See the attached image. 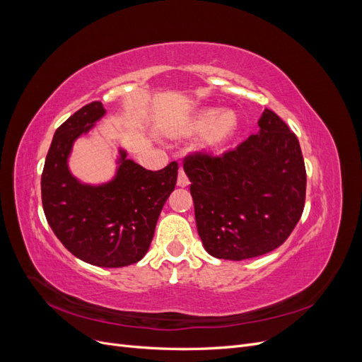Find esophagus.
I'll list each match as a JSON object with an SVG mask.
<instances>
[{"mask_svg":"<svg viewBox=\"0 0 362 362\" xmlns=\"http://www.w3.org/2000/svg\"><path fill=\"white\" fill-rule=\"evenodd\" d=\"M177 184L180 185V187H187V185H189V178H187V175H185V172H184V169H182V168L180 169Z\"/></svg>","mask_w":362,"mask_h":362,"instance_id":"34e87169","label":"esophagus"}]
</instances>
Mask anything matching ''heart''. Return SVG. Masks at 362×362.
<instances>
[{
  "label": "heart",
  "instance_id": "obj_1",
  "mask_svg": "<svg viewBox=\"0 0 362 362\" xmlns=\"http://www.w3.org/2000/svg\"><path fill=\"white\" fill-rule=\"evenodd\" d=\"M238 127L234 112L217 108H204L196 112L173 131L175 137H192L204 133L202 145L205 149H218L233 139Z\"/></svg>",
  "mask_w": 362,
  "mask_h": 362
}]
</instances>
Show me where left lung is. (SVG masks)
<instances>
[{
  "instance_id": "obj_1",
  "label": "left lung",
  "mask_w": 362,
  "mask_h": 362,
  "mask_svg": "<svg viewBox=\"0 0 362 362\" xmlns=\"http://www.w3.org/2000/svg\"><path fill=\"white\" fill-rule=\"evenodd\" d=\"M259 131L222 157H185L198 234L208 254L242 261L279 247L303 211L306 172L298 137L269 108Z\"/></svg>"
}]
</instances>
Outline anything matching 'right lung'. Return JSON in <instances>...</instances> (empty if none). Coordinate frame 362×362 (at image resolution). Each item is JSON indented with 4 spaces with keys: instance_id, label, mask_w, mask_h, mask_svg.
I'll return each instance as SVG.
<instances>
[{
    "instance_id": "obj_1",
    "label": "right lung",
    "mask_w": 362,
    "mask_h": 362,
    "mask_svg": "<svg viewBox=\"0 0 362 362\" xmlns=\"http://www.w3.org/2000/svg\"><path fill=\"white\" fill-rule=\"evenodd\" d=\"M105 115L93 101L63 122L52 137L42 172V204L47 221L72 255L98 267H125L145 257L164 202L173 192L178 163L148 170L120 148L115 177L86 184L69 170L75 140Z\"/></svg>"
}]
</instances>
